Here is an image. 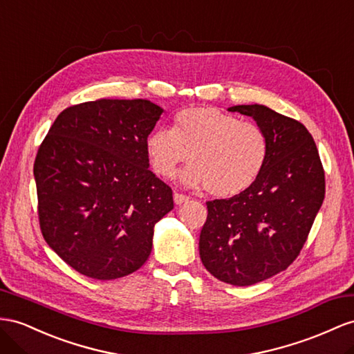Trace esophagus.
Returning <instances> with one entry per match:
<instances>
[{"instance_id": "34e87169", "label": "esophagus", "mask_w": 354, "mask_h": 354, "mask_svg": "<svg viewBox=\"0 0 354 354\" xmlns=\"http://www.w3.org/2000/svg\"><path fill=\"white\" fill-rule=\"evenodd\" d=\"M188 196H185V194H180V193H174V202H175V205H183V203H185V202H188Z\"/></svg>"}]
</instances>
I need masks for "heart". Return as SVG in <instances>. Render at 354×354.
Listing matches in <instances>:
<instances>
[{
	"instance_id": "1",
	"label": "heart",
	"mask_w": 354,
	"mask_h": 354,
	"mask_svg": "<svg viewBox=\"0 0 354 354\" xmlns=\"http://www.w3.org/2000/svg\"><path fill=\"white\" fill-rule=\"evenodd\" d=\"M268 138L260 125L239 121L215 107H188L176 113L174 129H157L145 140L156 174L171 178L180 162L193 161L179 179L185 187H206L216 197H233L256 183L268 158Z\"/></svg>"
}]
</instances>
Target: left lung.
<instances>
[{"mask_svg":"<svg viewBox=\"0 0 354 354\" xmlns=\"http://www.w3.org/2000/svg\"><path fill=\"white\" fill-rule=\"evenodd\" d=\"M230 112L251 116L268 138V158L245 192L207 202L198 251L223 283L252 286L287 269L299 256L324 198V170L305 127L263 104Z\"/></svg>","mask_w":354,"mask_h":354,"instance_id":"obj_1","label":"left lung"}]
</instances>
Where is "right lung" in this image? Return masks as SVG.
<instances>
[{
  "label": "right lung",
  "instance_id": "obj_1",
  "mask_svg": "<svg viewBox=\"0 0 354 354\" xmlns=\"http://www.w3.org/2000/svg\"><path fill=\"white\" fill-rule=\"evenodd\" d=\"M165 112L149 100L102 98L62 111L34 162L44 241L79 274L116 279L148 260L174 209L145 140Z\"/></svg>",
  "mask_w": 354,
  "mask_h": 354
}]
</instances>
